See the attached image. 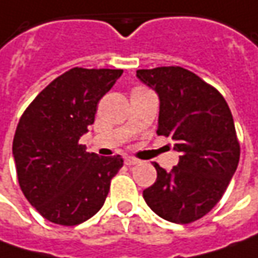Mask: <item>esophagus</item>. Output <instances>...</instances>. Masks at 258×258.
<instances>
[{"label":"esophagus","mask_w":258,"mask_h":258,"mask_svg":"<svg viewBox=\"0 0 258 258\" xmlns=\"http://www.w3.org/2000/svg\"><path fill=\"white\" fill-rule=\"evenodd\" d=\"M124 164L129 165V166H132V165L139 164V161H138L136 158H131V156H126V158H124Z\"/></svg>","instance_id":"1"}]
</instances>
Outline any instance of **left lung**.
<instances>
[{"instance_id": "obj_1", "label": "left lung", "mask_w": 258, "mask_h": 258, "mask_svg": "<svg viewBox=\"0 0 258 258\" xmlns=\"http://www.w3.org/2000/svg\"><path fill=\"white\" fill-rule=\"evenodd\" d=\"M159 96L158 135L171 138L181 156L144 191L149 208L175 224L203 218L221 200L240 161L233 114L215 87L178 66L138 70Z\"/></svg>"}]
</instances>
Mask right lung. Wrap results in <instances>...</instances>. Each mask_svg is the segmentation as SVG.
Wrapping results in <instances>:
<instances>
[{
  "label": "right lung",
  "instance_id": "right-lung-1",
  "mask_svg": "<svg viewBox=\"0 0 258 258\" xmlns=\"http://www.w3.org/2000/svg\"><path fill=\"white\" fill-rule=\"evenodd\" d=\"M123 70L70 69L54 79L21 116L13 141L20 188L45 220L77 225L103 207L120 155L86 152L79 139L93 124L99 100Z\"/></svg>",
  "mask_w": 258,
  "mask_h": 258
}]
</instances>
